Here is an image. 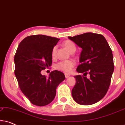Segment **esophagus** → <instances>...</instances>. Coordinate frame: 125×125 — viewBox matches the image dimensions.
I'll return each mask as SVG.
<instances>
[{"label":"esophagus","instance_id":"34e87169","mask_svg":"<svg viewBox=\"0 0 125 125\" xmlns=\"http://www.w3.org/2000/svg\"><path fill=\"white\" fill-rule=\"evenodd\" d=\"M71 76L69 74H68V73H65V78H68L69 77Z\"/></svg>","mask_w":125,"mask_h":125}]
</instances>
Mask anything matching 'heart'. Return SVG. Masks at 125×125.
I'll return each instance as SVG.
<instances>
[{
  "label": "heart",
  "instance_id": "obj_1",
  "mask_svg": "<svg viewBox=\"0 0 125 125\" xmlns=\"http://www.w3.org/2000/svg\"><path fill=\"white\" fill-rule=\"evenodd\" d=\"M63 45L70 52H74L76 51V45L74 42L71 40H66L63 42ZM57 46H54L52 49V57L55 58L57 54ZM75 65V62L72 60H68L60 61L56 65V68L59 71H62L65 73H69L72 71L73 68Z\"/></svg>",
  "mask_w": 125,
  "mask_h": 125
}]
</instances>
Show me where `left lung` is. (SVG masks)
<instances>
[{"label":"left lung","instance_id":"8db88e82","mask_svg":"<svg viewBox=\"0 0 125 125\" xmlns=\"http://www.w3.org/2000/svg\"><path fill=\"white\" fill-rule=\"evenodd\" d=\"M82 48L76 71L84 73L74 76L76 83L72 90L75 101L82 105H90L101 100L110 86L114 71L112 49L102 35L91 32L68 37Z\"/></svg>","mask_w":125,"mask_h":125}]
</instances>
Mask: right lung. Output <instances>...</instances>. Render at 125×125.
<instances>
[{
  "label": "right lung",
  "instance_id": "right-lung-1",
  "mask_svg": "<svg viewBox=\"0 0 125 125\" xmlns=\"http://www.w3.org/2000/svg\"><path fill=\"white\" fill-rule=\"evenodd\" d=\"M59 40L43 35L28 36L20 42L15 54V74L20 90L38 106L53 100L56 88L65 78L64 73L56 70L48 77L42 74V70L52 65V49Z\"/></svg>",
  "mask_w": 125,
  "mask_h": 125
}]
</instances>
